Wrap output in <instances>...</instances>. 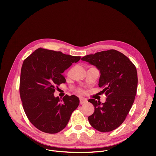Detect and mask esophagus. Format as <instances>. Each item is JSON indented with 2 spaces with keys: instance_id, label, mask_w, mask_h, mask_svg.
<instances>
[{
  "instance_id": "1",
  "label": "esophagus",
  "mask_w": 156,
  "mask_h": 156,
  "mask_svg": "<svg viewBox=\"0 0 156 156\" xmlns=\"http://www.w3.org/2000/svg\"><path fill=\"white\" fill-rule=\"evenodd\" d=\"M80 104H81V105L87 103V101L86 99H83V98H80Z\"/></svg>"
}]
</instances>
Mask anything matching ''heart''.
Wrapping results in <instances>:
<instances>
[{"mask_svg":"<svg viewBox=\"0 0 156 156\" xmlns=\"http://www.w3.org/2000/svg\"><path fill=\"white\" fill-rule=\"evenodd\" d=\"M71 72H72V70H70L69 71V75H70V74L71 73ZM77 92H78V93H80V94H83V93H84V91H83V90H81V89H79V90L77 91Z\"/></svg>","mask_w":156,"mask_h":156,"instance_id":"b5f03b06","label":"heart"}]
</instances>
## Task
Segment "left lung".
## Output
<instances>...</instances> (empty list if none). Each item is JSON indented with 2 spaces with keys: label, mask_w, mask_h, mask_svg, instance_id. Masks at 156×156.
<instances>
[{
  "label": "left lung",
  "mask_w": 156,
  "mask_h": 156,
  "mask_svg": "<svg viewBox=\"0 0 156 156\" xmlns=\"http://www.w3.org/2000/svg\"><path fill=\"white\" fill-rule=\"evenodd\" d=\"M81 60L99 70L98 84L107 97L104 103L89 99L94 107V113L88 117L89 122L99 131H112L124 122L134 102L138 85L136 69L127 57L113 49L87 55Z\"/></svg>",
  "instance_id": "obj_1"
}]
</instances>
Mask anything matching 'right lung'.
<instances>
[{
	"label": "right lung",
	"instance_id": "1",
	"mask_svg": "<svg viewBox=\"0 0 156 156\" xmlns=\"http://www.w3.org/2000/svg\"><path fill=\"white\" fill-rule=\"evenodd\" d=\"M80 58L39 48L24 60L20 75V97L28 119L41 131L52 134L62 131L78 107L77 96L66 95L60 99L54 93L55 86L66 81L62 73Z\"/></svg>",
	"mask_w": 156,
	"mask_h": 156
}]
</instances>
